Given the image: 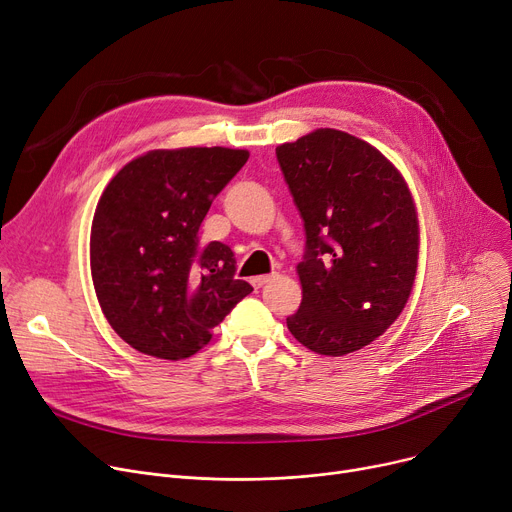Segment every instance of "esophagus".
<instances>
[{"instance_id":"34e87169","label":"esophagus","mask_w":512,"mask_h":512,"mask_svg":"<svg viewBox=\"0 0 512 512\" xmlns=\"http://www.w3.org/2000/svg\"><path fill=\"white\" fill-rule=\"evenodd\" d=\"M274 278H276V274H270V276H255V278L251 280V284H253L255 288H263L265 284H270Z\"/></svg>"}]
</instances>
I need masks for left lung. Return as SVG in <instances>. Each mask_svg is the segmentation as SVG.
I'll return each instance as SVG.
<instances>
[{
  "mask_svg": "<svg viewBox=\"0 0 512 512\" xmlns=\"http://www.w3.org/2000/svg\"><path fill=\"white\" fill-rule=\"evenodd\" d=\"M276 157L307 236L303 301L286 326L313 353H355L394 324L413 290L419 224L409 186L378 149L334 128L284 143Z\"/></svg>",
  "mask_w": 512,
  "mask_h": 512,
  "instance_id": "8db88e82",
  "label": "left lung"
}]
</instances>
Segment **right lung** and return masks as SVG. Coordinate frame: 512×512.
Masks as SVG:
<instances>
[{"instance_id":"right-lung-1","label":"right lung","mask_w":512,"mask_h":512,"mask_svg":"<svg viewBox=\"0 0 512 512\" xmlns=\"http://www.w3.org/2000/svg\"><path fill=\"white\" fill-rule=\"evenodd\" d=\"M249 151L184 147L149 151L110 180L91 226V276L114 332L139 353L186 359L253 286L236 280L224 242H199V226Z\"/></svg>"}]
</instances>
